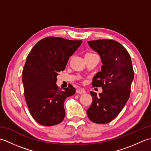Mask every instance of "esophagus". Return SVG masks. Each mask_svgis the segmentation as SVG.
Instances as JSON below:
<instances>
[{"label":"esophagus","instance_id":"1","mask_svg":"<svg viewBox=\"0 0 151 151\" xmlns=\"http://www.w3.org/2000/svg\"><path fill=\"white\" fill-rule=\"evenodd\" d=\"M76 93L79 94H83V93H86V90L84 88H80L78 89L77 90H76Z\"/></svg>","mask_w":151,"mask_h":151}]
</instances>
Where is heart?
I'll list each match as a JSON object with an SVG mask.
<instances>
[{
    "label": "heart",
    "mask_w": 151,
    "mask_h": 151,
    "mask_svg": "<svg viewBox=\"0 0 151 151\" xmlns=\"http://www.w3.org/2000/svg\"><path fill=\"white\" fill-rule=\"evenodd\" d=\"M94 53H91V52H88V53H86V55H90V54H93Z\"/></svg>",
    "instance_id": "heart-1"
}]
</instances>
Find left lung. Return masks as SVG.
Wrapping results in <instances>:
<instances>
[{"label":"left lung","instance_id":"8db88e82","mask_svg":"<svg viewBox=\"0 0 151 151\" xmlns=\"http://www.w3.org/2000/svg\"><path fill=\"white\" fill-rule=\"evenodd\" d=\"M101 56V71L93 78V87H102L101 93L91 91L92 103L87 114L91 121L98 124L110 123L123 110L129 100L134 70L130 54L116 41L98 40L88 41Z\"/></svg>","mask_w":151,"mask_h":151}]
</instances>
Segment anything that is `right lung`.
I'll list each match as a JSON object with an SVG mask.
<instances>
[{
	"mask_svg": "<svg viewBox=\"0 0 151 151\" xmlns=\"http://www.w3.org/2000/svg\"><path fill=\"white\" fill-rule=\"evenodd\" d=\"M82 43L49 36L38 41L28 54L22 73L24 97L32 116L40 124L53 126L63 120L64 101L75 93V89L69 84L61 90L56 76Z\"/></svg>",
	"mask_w": 151,
	"mask_h": 151,
	"instance_id": "add662e5",
	"label": "right lung"
}]
</instances>
